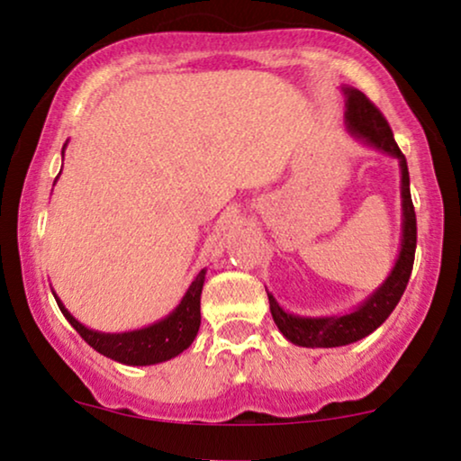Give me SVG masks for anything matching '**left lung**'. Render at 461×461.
Wrapping results in <instances>:
<instances>
[{"label":"left lung","instance_id":"left-lung-1","mask_svg":"<svg viewBox=\"0 0 461 461\" xmlns=\"http://www.w3.org/2000/svg\"><path fill=\"white\" fill-rule=\"evenodd\" d=\"M343 96H346V128L354 139L363 140L366 147L385 153L398 159L401 168V206H402V236L401 250H398L396 263L392 267L382 285L365 299L358 308L346 314L335 316H297L291 312L282 310L276 302L274 294L267 293L269 310L276 327L288 341L302 348H339L354 343L363 337L371 335L377 327H382L394 308L401 302L404 288L411 278L415 259L417 244V221L415 208L411 202L409 189V168L402 151L398 149L394 134H392L388 122L382 112L373 105L363 92L343 86Z\"/></svg>","mask_w":461,"mask_h":461}]
</instances>
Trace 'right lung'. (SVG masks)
Masks as SVG:
<instances>
[{"mask_svg": "<svg viewBox=\"0 0 461 461\" xmlns=\"http://www.w3.org/2000/svg\"><path fill=\"white\" fill-rule=\"evenodd\" d=\"M204 276L206 269H200L192 285H189L187 293L183 294L181 303L176 305L167 318L149 324V327L124 330V333H101V330L88 329L65 308L63 302L57 297V293H52L60 312H63V316L69 321L71 327L82 335V339L88 343L90 348H95L98 354L107 356V358L115 360V363L131 366H147L175 358V356H179L183 349H187L194 343L195 335H198L202 318L200 294L202 286H204Z\"/></svg>", "mask_w": 461, "mask_h": 461, "instance_id": "1", "label": "right lung"}]
</instances>
